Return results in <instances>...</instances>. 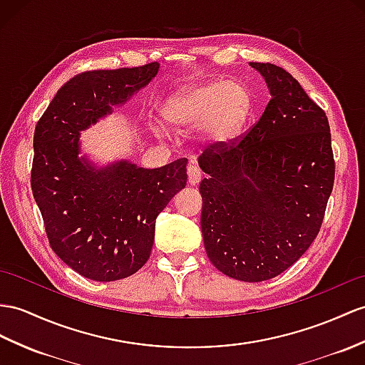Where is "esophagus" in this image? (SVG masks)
Returning <instances> with one entry per match:
<instances>
[{
	"label": "esophagus",
	"instance_id": "1",
	"mask_svg": "<svg viewBox=\"0 0 365 365\" xmlns=\"http://www.w3.org/2000/svg\"><path fill=\"white\" fill-rule=\"evenodd\" d=\"M187 178H189V184H192V185L198 184L202 180V173L200 170V167L190 164L187 167Z\"/></svg>",
	"mask_w": 365,
	"mask_h": 365
}]
</instances>
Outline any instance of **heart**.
<instances>
[{"label": "heart", "instance_id": "obj_1", "mask_svg": "<svg viewBox=\"0 0 365 365\" xmlns=\"http://www.w3.org/2000/svg\"><path fill=\"white\" fill-rule=\"evenodd\" d=\"M250 110V97L237 82L213 80L187 88L167 103L165 119L176 128L206 125L215 139L234 138Z\"/></svg>", "mask_w": 365, "mask_h": 365}]
</instances>
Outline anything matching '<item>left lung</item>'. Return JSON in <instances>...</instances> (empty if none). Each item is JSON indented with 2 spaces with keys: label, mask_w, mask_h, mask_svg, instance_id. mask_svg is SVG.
I'll list each match as a JSON object with an SVG mask.
<instances>
[{
  "label": "left lung",
  "mask_w": 365,
  "mask_h": 365,
  "mask_svg": "<svg viewBox=\"0 0 365 365\" xmlns=\"http://www.w3.org/2000/svg\"><path fill=\"white\" fill-rule=\"evenodd\" d=\"M271 101L243 136L200 156L201 230L209 260L243 282L287 271L321 230L334 182L325 111L288 71L251 63Z\"/></svg>",
  "instance_id": "obj_1"
}]
</instances>
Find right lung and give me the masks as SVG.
<instances>
[{"label":"right lung","instance_id":"obj_1","mask_svg":"<svg viewBox=\"0 0 365 365\" xmlns=\"http://www.w3.org/2000/svg\"><path fill=\"white\" fill-rule=\"evenodd\" d=\"M156 61L96 69L60 88L34 133L31 187L49 245L96 282L125 279L148 260L156 217L185 187L187 159L159 168L127 161L97 170L78 158V135L158 74Z\"/></svg>","mask_w":365,"mask_h":365}]
</instances>
